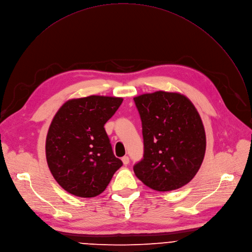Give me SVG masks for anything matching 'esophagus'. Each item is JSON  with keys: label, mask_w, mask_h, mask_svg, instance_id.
I'll use <instances>...</instances> for the list:
<instances>
[{"label": "esophagus", "mask_w": 252, "mask_h": 252, "mask_svg": "<svg viewBox=\"0 0 252 252\" xmlns=\"http://www.w3.org/2000/svg\"><path fill=\"white\" fill-rule=\"evenodd\" d=\"M122 162H123L124 165H128V164H129V158H128L127 156H124V157L122 158Z\"/></svg>", "instance_id": "1"}]
</instances>
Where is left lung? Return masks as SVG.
I'll list each match as a JSON object with an SVG mask.
<instances>
[{"mask_svg":"<svg viewBox=\"0 0 252 252\" xmlns=\"http://www.w3.org/2000/svg\"><path fill=\"white\" fill-rule=\"evenodd\" d=\"M142 120L144 158L136 177L158 191L189 183L205 158V127L190 100L180 92L155 91L134 97Z\"/></svg>","mask_w":252,"mask_h":252,"instance_id":"obj_1","label":"left lung"}]
</instances>
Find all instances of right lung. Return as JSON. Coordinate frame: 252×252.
<instances>
[{
	"mask_svg": "<svg viewBox=\"0 0 252 252\" xmlns=\"http://www.w3.org/2000/svg\"><path fill=\"white\" fill-rule=\"evenodd\" d=\"M122 101V97L103 95L72 98L56 113L46 135L45 157L50 173L67 192L94 197L122 166L104 129Z\"/></svg>",
	"mask_w": 252,
	"mask_h": 252,
	"instance_id": "right-lung-1",
	"label": "right lung"
}]
</instances>
